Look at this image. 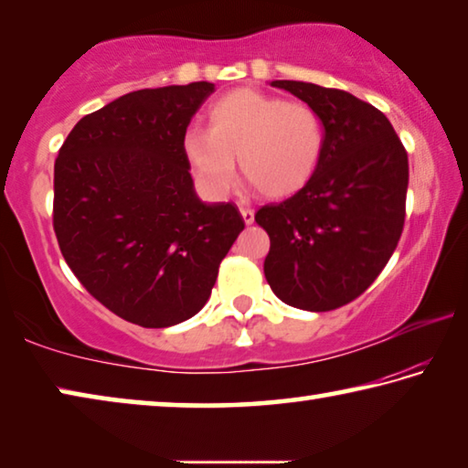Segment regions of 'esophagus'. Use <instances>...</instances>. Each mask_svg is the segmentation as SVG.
I'll use <instances>...</instances> for the list:
<instances>
[{"instance_id": "esophagus-1", "label": "esophagus", "mask_w": 468, "mask_h": 468, "mask_svg": "<svg viewBox=\"0 0 468 468\" xmlns=\"http://www.w3.org/2000/svg\"><path fill=\"white\" fill-rule=\"evenodd\" d=\"M239 212H241V218H243L245 225H251L253 223V210L251 208H248V206H241Z\"/></svg>"}]
</instances>
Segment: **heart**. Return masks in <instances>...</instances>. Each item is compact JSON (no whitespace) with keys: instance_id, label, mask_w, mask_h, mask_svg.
I'll return each mask as SVG.
<instances>
[{"instance_id":"obj_1","label":"heart","mask_w":468,"mask_h":468,"mask_svg":"<svg viewBox=\"0 0 468 468\" xmlns=\"http://www.w3.org/2000/svg\"><path fill=\"white\" fill-rule=\"evenodd\" d=\"M208 130H189L184 153L197 181L225 196L235 163L260 194L289 197L310 184L324 154V125L312 107L272 94L239 89L212 102Z\"/></svg>"}]
</instances>
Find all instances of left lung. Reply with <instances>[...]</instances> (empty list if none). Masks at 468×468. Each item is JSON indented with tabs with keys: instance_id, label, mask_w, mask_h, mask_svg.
<instances>
[{
	"instance_id": "left-lung-1",
	"label": "left lung",
	"mask_w": 468,
	"mask_h": 468,
	"mask_svg": "<svg viewBox=\"0 0 468 468\" xmlns=\"http://www.w3.org/2000/svg\"><path fill=\"white\" fill-rule=\"evenodd\" d=\"M271 86L318 113L324 154L301 192L256 212L271 237L264 274L287 305L330 312L359 297L396 250L405 225L407 150L382 111L353 94L295 80Z\"/></svg>"
}]
</instances>
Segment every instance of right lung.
<instances>
[{
    "label": "right lung",
    "instance_id": "1",
    "mask_svg": "<svg viewBox=\"0 0 468 468\" xmlns=\"http://www.w3.org/2000/svg\"><path fill=\"white\" fill-rule=\"evenodd\" d=\"M212 82L136 90L74 125L55 161L53 227L76 279L120 318L169 328L202 310L243 231L202 202L184 136Z\"/></svg>",
    "mask_w": 468,
    "mask_h": 468
}]
</instances>
